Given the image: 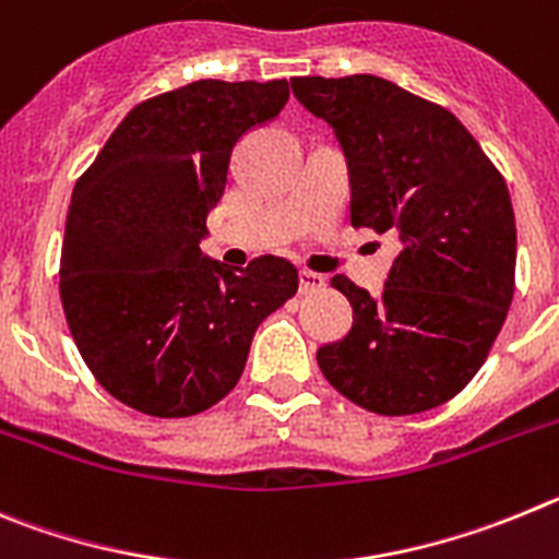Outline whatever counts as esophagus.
I'll return each mask as SVG.
<instances>
[{"label":"esophagus","mask_w":559,"mask_h":559,"mask_svg":"<svg viewBox=\"0 0 559 559\" xmlns=\"http://www.w3.org/2000/svg\"><path fill=\"white\" fill-rule=\"evenodd\" d=\"M325 286V275L311 273V270H300V292H320Z\"/></svg>","instance_id":"esophagus-1"}]
</instances>
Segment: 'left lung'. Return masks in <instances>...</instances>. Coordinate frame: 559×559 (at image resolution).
<instances>
[{"label": "left lung", "mask_w": 559, "mask_h": 559, "mask_svg": "<svg viewBox=\"0 0 559 559\" xmlns=\"http://www.w3.org/2000/svg\"><path fill=\"white\" fill-rule=\"evenodd\" d=\"M292 94L345 153L350 223L401 242L379 298L331 278L354 306V325L317 350V365L370 412L435 409L479 373L512 304L515 214L504 178L451 110L384 78H292Z\"/></svg>", "instance_id": "obj_1"}]
</instances>
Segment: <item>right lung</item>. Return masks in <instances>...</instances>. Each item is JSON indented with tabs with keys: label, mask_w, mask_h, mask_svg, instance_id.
Returning a JSON list of instances; mask_svg holds the SVG:
<instances>
[{
	"label": "right lung",
	"mask_w": 559,
	"mask_h": 559,
	"mask_svg": "<svg viewBox=\"0 0 559 559\" xmlns=\"http://www.w3.org/2000/svg\"><path fill=\"white\" fill-rule=\"evenodd\" d=\"M286 99V80L158 94L74 183L60 253L69 331L94 379L144 415L189 417L223 401L261 320L298 292V270L278 255L234 270L200 250L234 147Z\"/></svg>",
	"instance_id": "obj_1"
}]
</instances>
